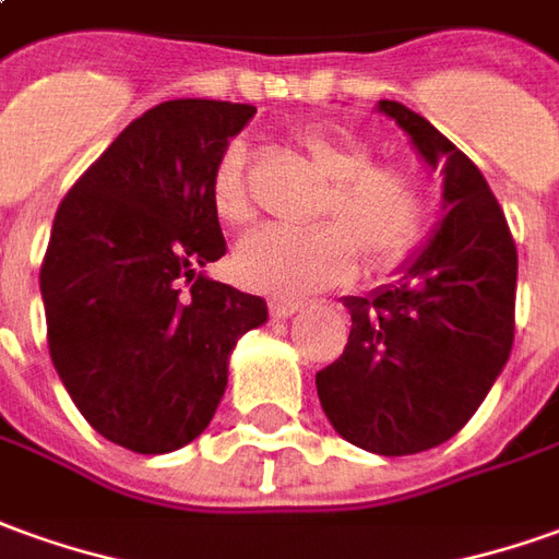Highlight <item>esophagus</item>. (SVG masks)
I'll use <instances>...</instances> for the list:
<instances>
[{"label":"esophagus","mask_w":559,"mask_h":559,"mask_svg":"<svg viewBox=\"0 0 559 559\" xmlns=\"http://www.w3.org/2000/svg\"><path fill=\"white\" fill-rule=\"evenodd\" d=\"M267 307H271L273 319H288L301 310V301H295V298H283V295H273L271 301H267Z\"/></svg>","instance_id":"obj_1"}]
</instances>
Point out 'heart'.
<instances>
[{
    "mask_svg": "<svg viewBox=\"0 0 559 559\" xmlns=\"http://www.w3.org/2000/svg\"><path fill=\"white\" fill-rule=\"evenodd\" d=\"M295 140L331 179L317 213L322 225L307 230L271 225L249 234L234 255L242 283L301 295L344 283L359 255L368 271H386L411 255L426 222L417 176L395 164H374L371 145L337 127H301ZM210 200L222 225L242 228L252 222L255 206L242 142H230L215 160Z\"/></svg>",
    "mask_w": 559,
    "mask_h": 559,
    "instance_id": "1",
    "label": "heart"
}]
</instances>
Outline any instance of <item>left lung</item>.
<instances>
[{"label":"left lung","mask_w":559,"mask_h":559,"mask_svg":"<svg viewBox=\"0 0 559 559\" xmlns=\"http://www.w3.org/2000/svg\"><path fill=\"white\" fill-rule=\"evenodd\" d=\"M377 109L441 167L448 213L395 283L344 298L349 341L317 374V392L349 444L407 456L460 432L502 374L514 344L518 249L487 179L444 133L395 99Z\"/></svg>","instance_id":"1"}]
</instances>
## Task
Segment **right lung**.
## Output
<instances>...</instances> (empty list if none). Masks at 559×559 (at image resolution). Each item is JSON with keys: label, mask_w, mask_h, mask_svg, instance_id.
Here are the masks:
<instances>
[{"label": "right lung", "mask_w": 559, "mask_h": 559, "mask_svg": "<svg viewBox=\"0 0 559 559\" xmlns=\"http://www.w3.org/2000/svg\"><path fill=\"white\" fill-rule=\"evenodd\" d=\"M255 106L169 99L72 185L41 261L48 349L81 417L133 453L194 441L228 386L258 295L210 280L225 255L210 200L218 155Z\"/></svg>", "instance_id": "add662e5"}]
</instances>
